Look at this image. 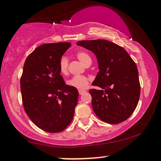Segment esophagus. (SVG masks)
Returning a JSON list of instances; mask_svg holds the SVG:
<instances>
[{
	"instance_id": "34e87169",
	"label": "esophagus",
	"mask_w": 161,
	"mask_h": 161,
	"mask_svg": "<svg viewBox=\"0 0 161 161\" xmlns=\"http://www.w3.org/2000/svg\"><path fill=\"white\" fill-rule=\"evenodd\" d=\"M87 91L86 90H79V93H80V95H83L84 93H85Z\"/></svg>"
}]
</instances>
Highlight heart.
Returning <instances> with one entry per match:
<instances>
[{
	"mask_svg": "<svg viewBox=\"0 0 161 161\" xmlns=\"http://www.w3.org/2000/svg\"><path fill=\"white\" fill-rule=\"evenodd\" d=\"M77 58L80 60L81 63H82L84 65H86L89 61H92L90 56L87 53L81 51L79 52L77 55ZM68 66H69V60L66 57H63L60 61L59 68L60 71L62 74H65L67 73L68 71ZM89 83V79L86 77L85 76H75L70 80H68L67 84L69 86L78 89V90H84V89L87 88Z\"/></svg>",
	"mask_w": 161,
	"mask_h": 161,
	"instance_id": "obj_1",
	"label": "heart"
}]
</instances>
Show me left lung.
Returning a JSON list of instances; mask_svg holds the SVG:
<instances>
[{
  "label": "left lung",
  "instance_id": "1",
  "mask_svg": "<svg viewBox=\"0 0 161 161\" xmlns=\"http://www.w3.org/2000/svg\"><path fill=\"white\" fill-rule=\"evenodd\" d=\"M95 55L99 71L92 85L100 87L89 91L93 111L103 121L121 123L133 114L140 95L136 64L123 47L105 40L76 42Z\"/></svg>",
  "mask_w": 161,
  "mask_h": 161
}]
</instances>
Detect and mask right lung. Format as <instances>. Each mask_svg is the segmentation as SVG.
<instances>
[{"instance_id": "right-lung-1", "label": "right lung", "mask_w": 161, "mask_h": 161, "mask_svg": "<svg viewBox=\"0 0 161 161\" xmlns=\"http://www.w3.org/2000/svg\"><path fill=\"white\" fill-rule=\"evenodd\" d=\"M70 42L37 47L24 64L20 80L24 108L36 126L47 132L64 130L72 121L78 101L76 88L66 85L59 64Z\"/></svg>"}]
</instances>
